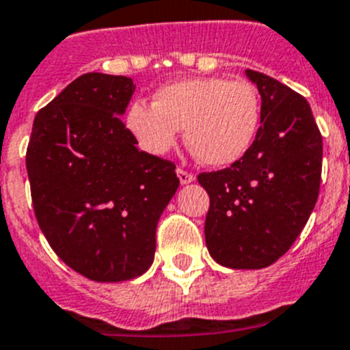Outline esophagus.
<instances>
[{"label": "esophagus", "mask_w": 350, "mask_h": 350, "mask_svg": "<svg viewBox=\"0 0 350 350\" xmlns=\"http://www.w3.org/2000/svg\"><path fill=\"white\" fill-rule=\"evenodd\" d=\"M177 177H178V180H180V184H191V182H194V175L193 173H189V172H185V170H182V168H177Z\"/></svg>", "instance_id": "1"}]
</instances>
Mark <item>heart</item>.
<instances>
[{"mask_svg": "<svg viewBox=\"0 0 350 350\" xmlns=\"http://www.w3.org/2000/svg\"><path fill=\"white\" fill-rule=\"evenodd\" d=\"M124 122L138 147L150 156L168 154L184 128L185 142L205 165L228 166L254 144L261 101L245 80L191 77L157 89L152 105L133 103Z\"/></svg>", "mask_w": 350, "mask_h": 350, "instance_id": "heart-1", "label": "heart"}]
</instances>
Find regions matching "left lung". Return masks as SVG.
<instances>
[{
	"instance_id": "left-lung-1",
	"label": "left lung",
	"mask_w": 350,
	"mask_h": 350,
	"mask_svg": "<svg viewBox=\"0 0 350 350\" xmlns=\"http://www.w3.org/2000/svg\"><path fill=\"white\" fill-rule=\"evenodd\" d=\"M261 96L254 144L230 168L200 173L210 196L205 242L213 261L259 270L289 250L314 210L323 137L308 101L259 71L245 70Z\"/></svg>"
}]
</instances>
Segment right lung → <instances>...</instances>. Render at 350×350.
I'll use <instances>...</instances> for the list:
<instances>
[{
	"instance_id": "1",
	"label": "right lung",
	"mask_w": 350,
	"mask_h": 350,
	"mask_svg": "<svg viewBox=\"0 0 350 350\" xmlns=\"http://www.w3.org/2000/svg\"><path fill=\"white\" fill-rule=\"evenodd\" d=\"M133 92L128 77L85 73L36 113L27 145L36 221L55 254L96 282L150 268L180 184L175 165L138 150L120 120Z\"/></svg>"
}]
</instances>
